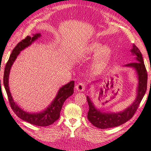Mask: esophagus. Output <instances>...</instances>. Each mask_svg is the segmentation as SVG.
<instances>
[{
	"label": "esophagus",
	"mask_w": 151,
	"mask_h": 151,
	"mask_svg": "<svg viewBox=\"0 0 151 151\" xmlns=\"http://www.w3.org/2000/svg\"><path fill=\"white\" fill-rule=\"evenodd\" d=\"M85 89V83H79L76 86V90L78 92H83Z\"/></svg>",
	"instance_id": "esophagus-1"
}]
</instances>
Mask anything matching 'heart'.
<instances>
[{
  "instance_id": "b5f03b06",
  "label": "heart",
  "mask_w": 151,
  "mask_h": 151,
  "mask_svg": "<svg viewBox=\"0 0 151 151\" xmlns=\"http://www.w3.org/2000/svg\"><path fill=\"white\" fill-rule=\"evenodd\" d=\"M94 54L96 55L92 63V69L95 73H100L109 61L111 49L108 46H102L100 42L93 41L85 46L81 52L82 57L85 58H88Z\"/></svg>"
}]
</instances>
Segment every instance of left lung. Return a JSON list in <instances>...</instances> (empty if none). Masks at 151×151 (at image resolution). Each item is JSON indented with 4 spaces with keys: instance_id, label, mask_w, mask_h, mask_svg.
Here are the masks:
<instances>
[{
    "instance_id": "obj_1",
    "label": "left lung",
    "mask_w": 151,
    "mask_h": 151,
    "mask_svg": "<svg viewBox=\"0 0 151 151\" xmlns=\"http://www.w3.org/2000/svg\"><path fill=\"white\" fill-rule=\"evenodd\" d=\"M130 51L132 55L134 56V59L137 62L127 64L123 66L132 68L136 73L138 79L136 98L133 103L130 104L127 108L122 111L115 112H105L104 111V110L98 109L94 105L90 97L86 96L89 106L87 118L88 121L95 127L105 129L109 128H114L124 124L134 115V112H136L138 106L146 93L147 88V73L142 54L139 48L134 45H132V48ZM97 82H100V81L92 82L90 83L91 85L96 84ZM89 86L90 85H88V88H90Z\"/></svg>"
}]
</instances>
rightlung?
<instances>
[{"label": "right lung", "mask_w": 151, "mask_h": 151, "mask_svg": "<svg viewBox=\"0 0 151 151\" xmlns=\"http://www.w3.org/2000/svg\"><path fill=\"white\" fill-rule=\"evenodd\" d=\"M40 37H41L40 33H36L32 35V37L27 36L25 39L22 40L14 47L5 66L3 84L7 95H8L11 108L20 119L36 126L47 127L54 123L59 118L63 104L66 99L72 95L74 93L75 81H71L68 83L60 87L57 95L49 104V105L47 108L43 109L42 111L37 112H27L20 107L16 102H14L9 88V75L12 66L14 64L15 60L17 59V57L22 50L29 47Z\"/></svg>", "instance_id": "obj_1"}]
</instances>
